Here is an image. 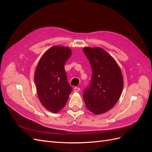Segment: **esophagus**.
Wrapping results in <instances>:
<instances>
[{
  "instance_id": "34e87169",
  "label": "esophagus",
  "mask_w": 152,
  "mask_h": 152,
  "mask_svg": "<svg viewBox=\"0 0 152 152\" xmlns=\"http://www.w3.org/2000/svg\"><path fill=\"white\" fill-rule=\"evenodd\" d=\"M80 89L79 88V87H75V88H74V91L75 92H79V91H80Z\"/></svg>"
}]
</instances>
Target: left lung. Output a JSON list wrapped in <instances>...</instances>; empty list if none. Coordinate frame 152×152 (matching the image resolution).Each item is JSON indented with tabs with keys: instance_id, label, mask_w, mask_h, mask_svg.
<instances>
[{
	"instance_id": "8db88e82",
	"label": "left lung",
	"mask_w": 152,
	"mask_h": 152,
	"mask_svg": "<svg viewBox=\"0 0 152 152\" xmlns=\"http://www.w3.org/2000/svg\"><path fill=\"white\" fill-rule=\"evenodd\" d=\"M89 61L92 76L89 85L84 90L87 108L96 115L108 112L116 104L123 89L120 68L113 58L99 48H84Z\"/></svg>"
}]
</instances>
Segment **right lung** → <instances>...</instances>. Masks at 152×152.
Masks as SVG:
<instances>
[{
  "instance_id": "1",
  "label": "right lung",
  "mask_w": 152,
  "mask_h": 152,
  "mask_svg": "<svg viewBox=\"0 0 152 152\" xmlns=\"http://www.w3.org/2000/svg\"><path fill=\"white\" fill-rule=\"evenodd\" d=\"M71 55L68 48L54 46L44 53L35 70L34 80L40 102L54 113L65 107L72 91L64 67Z\"/></svg>"
}]
</instances>
